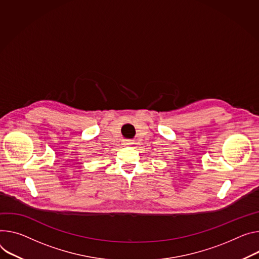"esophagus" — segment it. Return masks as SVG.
Wrapping results in <instances>:
<instances>
[{"label": "esophagus", "mask_w": 259, "mask_h": 259, "mask_svg": "<svg viewBox=\"0 0 259 259\" xmlns=\"http://www.w3.org/2000/svg\"><path fill=\"white\" fill-rule=\"evenodd\" d=\"M129 144H130V143H128V142H125V143H124V145H126V146L129 145Z\"/></svg>", "instance_id": "esophagus-1"}]
</instances>
